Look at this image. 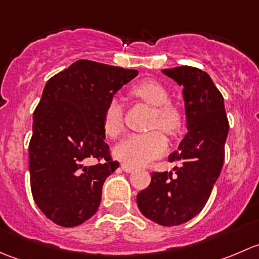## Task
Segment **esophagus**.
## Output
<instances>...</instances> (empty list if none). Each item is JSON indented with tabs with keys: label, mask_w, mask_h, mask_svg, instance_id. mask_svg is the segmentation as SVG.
<instances>
[{
	"label": "esophagus",
	"mask_w": 259,
	"mask_h": 259,
	"mask_svg": "<svg viewBox=\"0 0 259 259\" xmlns=\"http://www.w3.org/2000/svg\"><path fill=\"white\" fill-rule=\"evenodd\" d=\"M121 169L125 171V173H132V171L134 170V168H133L132 165H129V164H125V163L121 164Z\"/></svg>",
	"instance_id": "34e87169"
}]
</instances>
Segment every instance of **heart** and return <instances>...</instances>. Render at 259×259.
<instances>
[{
    "label": "heart",
    "mask_w": 259,
    "mask_h": 259,
    "mask_svg": "<svg viewBox=\"0 0 259 259\" xmlns=\"http://www.w3.org/2000/svg\"><path fill=\"white\" fill-rule=\"evenodd\" d=\"M130 94L138 100L151 106L150 129H160L170 137L180 133L184 117L180 108L170 103V93L163 83L146 80L130 89ZM103 127L109 138H117L124 130V108L119 99L113 98L103 115ZM166 138L159 130L144 134H132L114 148L115 158L132 166L146 165L165 151Z\"/></svg>",
    "instance_id": "obj_1"
}]
</instances>
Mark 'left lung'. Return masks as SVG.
I'll return each instance as SVG.
<instances>
[{
  "instance_id": "8db88e82",
  "label": "left lung",
  "mask_w": 259,
  "mask_h": 259,
  "mask_svg": "<svg viewBox=\"0 0 259 259\" xmlns=\"http://www.w3.org/2000/svg\"><path fill=\"white\" fill-rule=\"evenodd\" d=\"M183 85L188 133L169 161L174 171H153L151 182L137 195L142 214L164 227L179 226L202 211L224 161L228 119L221 91L203 70L178 66L163 70Z\"/></svg>"
}]
</instances>
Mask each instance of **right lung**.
<instances>
[{
  "label": "right lung",
  "mask_w": 259,
  "mask_h": 259,
  "mask_svg": "<svg viewBox=\"0 0 259 259\" xmlns=\"http://www.w3.org/2000/svg\"><path fill=\"white\" fill-rule=\"evenodd\" d=\"M138 74L79 60L45 85L33 113L30 182L35 203L57 226H80L98 210L104 182L119 168L105 143L104 110ZM89 157L98 164L86 167Z\"/></svg>",
  "instance_id": "right-lung-1"
}]
</instances>
